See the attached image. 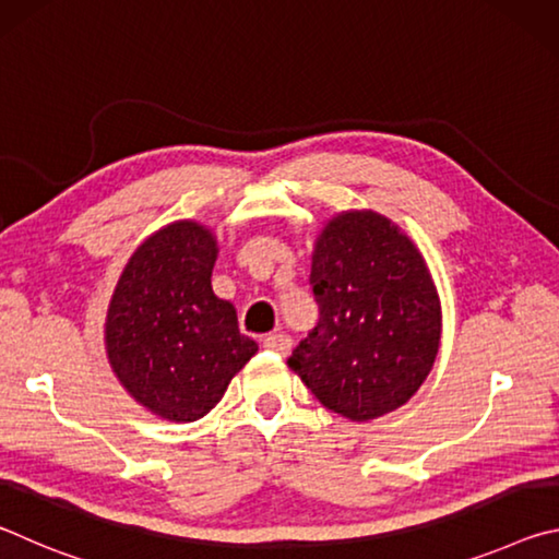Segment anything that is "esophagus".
Wrapping results in <instances>:
<instances>
[{
	"instance_id": "obj_1",
	"label": "esophagus",
	"mask_w": 559,
	"mask_h": 559,
	"mask_svg": "<svg viewBox=\"0 0 559 559\" xmlns=\"http://www.w3.org/2000/svg\"><path fill=\"white\" fill-rule=\"evenodd\" d=\"M290 345H293V340L286 333H273L263 340V347L271 349V353H278V355H286Z\"/></svg>"
}]
</instances>
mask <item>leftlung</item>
Wrapping results in <instances>:
<instances>
[{
	"mask_svg": "<svg viewBox=\"0 0 559 559\" xmlns=\"http://www.w3.org/2000/svg\"><path fill=\"white\" fill-rule=\"evenodd\" d=\"M310 286L320 320L288 367L330 412L370 421L400 409L441 345V300L427 261L392 219L340 212L318 234Z\"/></svg>",
	"mask_w": 559,
	"mask_h": 559,
	"instance_id": "obj_1",
	"label": "left lung"
}]
</instances>
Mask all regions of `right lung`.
<instances>
[{
    "label": "right lung",
    "instance_id": "obj_1",
    "mask_svg": "<svg viewBox=\"0 0 559 559\" xmlns=\"http://www.w3.org/2000/svg\"><path fill=\"white\" fill-rule=\"evenodd\" d=\"M216 253L219 241L204 224H167L132 251L110 296L103 325L110 370L159 419H202L259 353L239 333L236 308L214 296Z\"/></svg>",
    "mask_w": 559,
    "mask_h": 559
}]
</instances>
